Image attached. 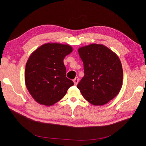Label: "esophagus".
Masks as SVG:
<instances>
[{"instance_id":"34e87169","label":"esophagus","mask_w":146,"mask_h":146,"mask_svg":"<svg viewBox=\"0 0 146 146\" xmlns=\"http://www.w3.org/2000/svg\"><path fill=\"white\" fill-rule=\"evenodd\" d=\"M73 82H74V83H75V85L78 84V83L79 82V78H78V77H76V78L73 80Z\"/></svg>"}]
</instances>
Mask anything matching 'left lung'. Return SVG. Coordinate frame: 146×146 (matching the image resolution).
Returning <instances> with one entry per match:
<instances>
[{"instance_id":"left-lung-1","label":"left lung","mask_w":146,"mask_h":146,"mask_svg":"<svg viewBox=\"0 0 146 146\" xmlns=\"http://www.w3.org/2000/svg\"><path fill=\"white\" fill-rule=\"evenodd\" d=\"M78 53L85 75L77 88L92 105L107 104L122 88L123 70L119 57L106 46L97 44L80 48Z\"/></svg>"}]
</instances>
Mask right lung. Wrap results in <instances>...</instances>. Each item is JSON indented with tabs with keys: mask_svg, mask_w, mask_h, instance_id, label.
Listing matches in <instances>:
<instances>
[{
	"mask_svg": "<svg viewBox=\"0 0 146 146\" xmlns=\"http://www.w3.org/2000/svg\"><path fill=\"white\" fill-rule=\"evenodd\" d=\"M73 51L71 46L47 43L31 54L25 70L26 87L38 103L51 106L66 95L74 85L66 77L63 60Z\"/></svg>",
	"mask_w": 146,
	"mask_h": 146,
	"instance_id": "right-lung-1",
	"label": "right lung"
}]
</instances>
